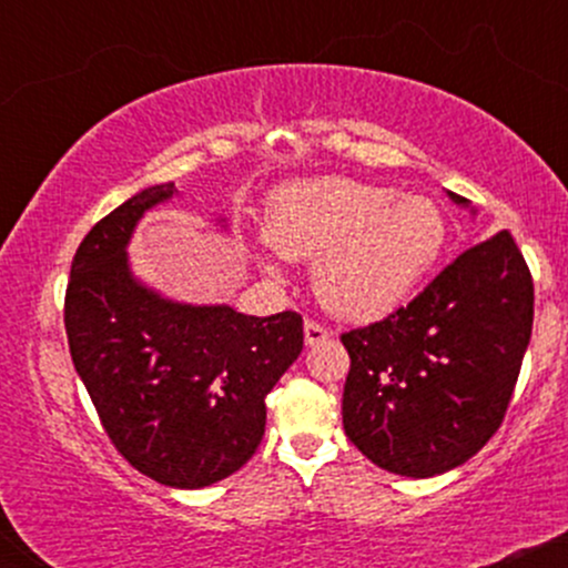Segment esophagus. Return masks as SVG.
Instances as JSON below:
<instances>
[{
  "mask_svg": "<svg viewBox=\"0 0 568 568\" xmlns=\"http://www.w3.org/2000/svg\"><path fill=\"white\" fill-rule=\"evenodd\" d=\"M325 338H331L328 328H323V325L315 323V321L304 323V342L310 344V347H315V344H323Z\"/></svg>",
  "mask_w": 568,
  "mask_h": 568,
  "instance_id": "34e87169",
  "label": "esophagus"
}]
</instances>
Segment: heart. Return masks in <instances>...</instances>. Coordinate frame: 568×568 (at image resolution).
<instances>
[{"label":"heart","mask_w":568,"mask_h":568,"mask_svg":"<svg viewBox=\"0 0 568 568\" xmlns=\"http://www.w3.org/2000/svg\"><path fill=\"white\" fill-rule=\"evenodd\" d=\"M264 234L280 256L315 258L312 288L328 312L379 321L419 288L448 243L433 200L352 175H321L280 186ZM266 270L277 272L275 262Z\"/></svg>","instance_id":"heart-1"}]
</instances>
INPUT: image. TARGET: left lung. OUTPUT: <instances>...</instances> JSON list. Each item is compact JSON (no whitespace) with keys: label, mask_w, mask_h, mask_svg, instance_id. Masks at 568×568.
I'll return each instance as SVG.
<instances>
[{"label":"left lung","mask_w":568,"mask_h":568,"mask_svg":"<svg viewBox=\"0 0 568 568\" xmlns=\"http://www.w3.org/2000/svg\"><path fill=\"white\" fill-rule=\"evenodd\" d=\"M531 323V272L513 234L467 247L414 302L342 334L347 438L376 467L406 478L465 465L505 419Z\"/></svg>","instance_id":"1"}]
</instances>
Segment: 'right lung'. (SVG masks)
Instances as JSON below:
<instances>
[{
  "label": "right lung",
  "instance_id": "right-lung-1",
  "mask_svg": "<svg viewBox=\"0 0 568 568\" xmlns=\"http://www.w3.org/2000/svg\"><path fill=\"white\" fill-rule=\"evenodd\" d=\"M173 194L175 184L141 189L84 234L63 323L116 452L162 486L202 488L256 454L264 397L302 355L304 328L296 312L253 317L230 304H181L133 275L135 224Z\"/></svg>",
  "mask_w": 568,
  "mask_h": 568
}]
</instances>
